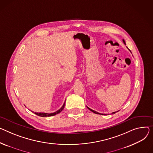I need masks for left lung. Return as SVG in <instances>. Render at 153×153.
I'll list each match as a JSON object with an SVG mask.
<instances>
[{
  "label": "left lung",
  "instance_id": "obj_1",
  "mask_svg": "<svg viewBox=\"0 0 153 153\" xmlns=\"http://www.w3.org/2000/svg\"><path fill=\"white\" fill-rule=\"evenodd\" d=\"M123 42H124V43L126 44V42H125V40L123 39ZM87 108L88 109H90L91 112H93V113H95V114H102V115H103L104 114H101V113H98V112H97V111H94V110H92V109H91L90 108H89L88 107H87ZM117 112H118V111H117ZM116 113V112H113V113H112V114H115Z\"/></svg>",
  "mask_w": 153,
  "mask_h": 153
}]
</instances>
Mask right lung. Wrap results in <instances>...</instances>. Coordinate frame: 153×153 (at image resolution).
Returning a JSON list of instances; mask_svg holds the SVG:
<instances>
[{"label": "right lung", "mask_w": 153, "mask_h": 153, "mask_svg": "<svg viewBox=\"0 0 153 153\" xmlns=\"http://www.w3.org/2000/svg\"><path fill=\"white\" fill-rule=\"evenodd\" d=\"M65 103L63 104V105L62 106V107L59 110L56 111V112H55V113H34L36 114V115L37 116H41V117H50V116H55L58 113H59L60 112H62V110L64 109L65 108Z\"/></svg>", "instance_id": "1"}]
</instances>
